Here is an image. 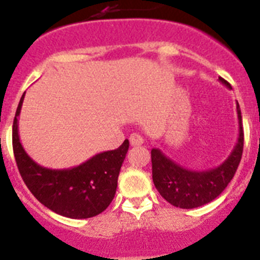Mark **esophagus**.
I'll return each instance as SVG.
<instances>
[{"instance_id": "34e87169", "label": "esophagus", "mask_w": 260, "mask_h": 260, "mask_svg": "<svg viewBox=\"0 0 260 260\" xmlns=\"http://www.w3.org/2000/svg\"><path fill=\"white\" fill-rule=\"evenodd\" d=\"M144 139L142 138V135L139 134H132L130 135V143H132V146H141V144H143Z\"/></svg>"}]
</instances>
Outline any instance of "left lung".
I'll use <instances>...</instances> for the list:
<instances>
[{
    "instance_id": "obj_1",
    "label": "left lung",
    "mask_w": 260,
    "mask_h": 260,
    "mask_svg": "<svg viewBox=\"0 0 260 260\" xmlns=\"http://www.w3.org/2000/svg\"><path fill=\"white\" fill-rule=\"evenodd\" d=\"M225 86L231 84L221 77ZM240 137L233 152L220 167L207 172H192L180 167L156 148L151 151L152 180L162 198L174 207L195 208L217 198L228 186L237 171L243 151V127L240 105L237 103Z\"/></svg>"
}]
</instances>
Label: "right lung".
Listing matches in <instances>:
<instances>
[{"instance_id": "right-lung-1", "label": "right lung", "mask_w": 260, "mask_h": 260, "mask_svg": "<svg viewBox=\"0 0 260 260\" xmlns=\"http://www.w3.org/2000/svg\"><path fill=\"white\" fill-rule=\"evenodd\" d=\"M13 122V151L23 181L32 195L45 207L70 219H88L102 213L113 201L117 180L128 150L125 139L117 150L95 155L71 169L54 171L36 164L24 152L18 135V116Z\"/></svg>"}]
</instances>
